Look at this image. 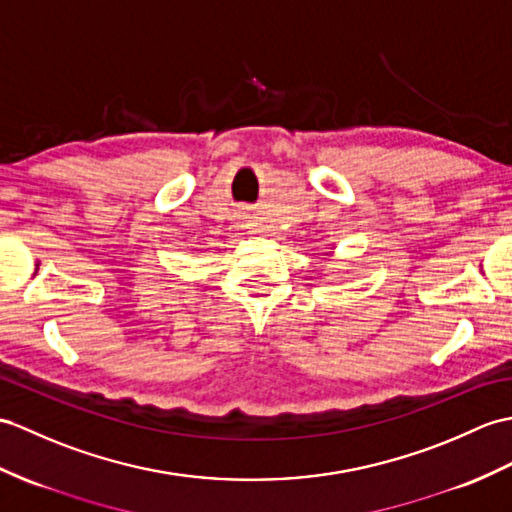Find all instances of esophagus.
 <instances>
[{
	"mask_svg": "<svg viewBox=\"0 0 512 512\" xmlns=\"http://www.w3.org/2000/svg\"><path fill=\"white\" fill-rule=\"evenodd\" d=\"M244 220H246V216H240V227H246Z\"/></svg>",
	"mask_w": 512,
	"mask_h": 512,
	"instance_id": "obj_1",
	"label": "esophagus"
}]
</instances>
